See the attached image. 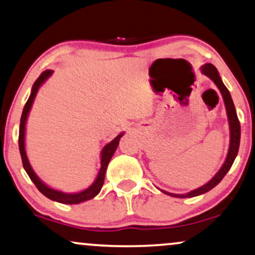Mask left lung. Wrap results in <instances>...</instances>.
Returning <instances> with one entry per match:
<instances>
[{"label":"left lung","instance_id":"1","mask_svg":"<svg viewBox=\"0 0 255 255\" xmlns=\"http://www.w3.org/2000/svg\"><path fill=\"white\" fill-rule=\"evenodd\" d=\"M202 72L204 73L205 76H208L210 79H212L213 81H215L217 87H218L220 92H222V96L224 98V103H225V106H226L227 117H229L230 128H231L230 149H229V154H227L226 161H225V163H224L222 169H220V170L217 172V175L215 176V177H213L209 183H206L205 185H203V186H201V188L193 190V191H191V192L185 193V195H175V193H169V192L163 191L169 196L177 197V198H188V197H195V196L202 195V193L208 192L212 188H215V186L224 178V176L227 174V171L230 170V168L232 167L234 159H236V157H237V154H238L239 145H240V122H239L238 115H237L236 107H234L233 100H232V98H231L229 90H227L226 86L222 81V79H220L218 71H217V69L212 65V64H205V65L202 67Z\"/></svg>","mask_w":255,"mask_h":255}]
</instances>
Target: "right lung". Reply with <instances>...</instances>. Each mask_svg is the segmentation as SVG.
I'll return each mask as SVG.
<instances>
[{
    "label": "right lung",
    "instance_id": "1",
    "mask_svg": "<svg viewBox=\"0 0 255 255\" xmlns=\"http://www.w3.org/2000/svg\"><path fill=\"white\" fill-rule=\"evenodd\" d=\"M51 74H52V71L46 70V71H44V72H42V74L37 78V80L35 81V84H33V86H32L31 94H30L29 99H28V101H26L24 108H23V113L21 117V124H19V134H18L19 152H21L23 168L25 169L26 174L29 175L30 179H31V181L33 182V184L36 185V188L38 189L44 196L47 197V198L52 199V201L62 203V204H78V203L88 201V199L93 198V197H96L98 193L100 192L101 188H103L104 181H105V174H106L107 165L111 161L112 156H113V154H114L115 149H117V147L119 145V141H120V137L122 136V134L118 135V136L115 137L114 140L111 142V143L105 145V148L103 149V152H101V168H100L99 175H98L96 182H94L88 189L84 190V191H81V192L72 193V195H70V193H63L60 191H57V190L51 189V188H49V186H46L45 184H44V183L40 181L38 177H37L36 174L31 169V167H30V163L28 161V157H26L25 149H24V134H25L26 118H28L29 111H30V108H31V105H32L33 99H35V97L37 94V91H38L40 85H42L44 81H45L47 78L51 76Z\"/></svg>",
    "mask_w": 255,
    "mask_h": 255
}]
</instances>
